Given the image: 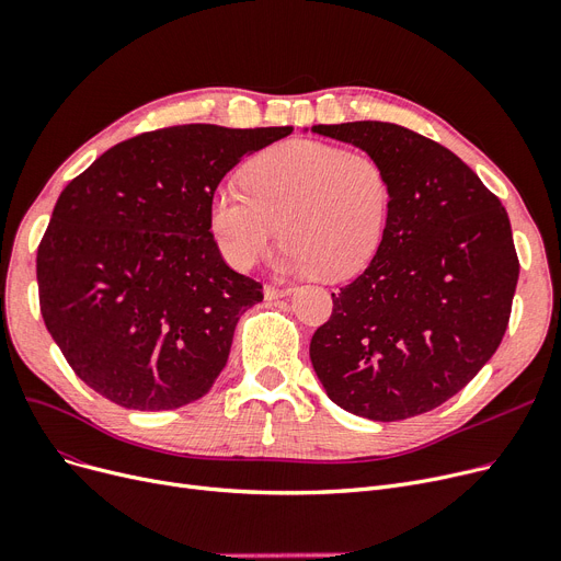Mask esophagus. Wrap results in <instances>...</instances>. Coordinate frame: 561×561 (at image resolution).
Instances as JSON below:
<instances>
[{
    "label": "esophagus",
    "mask_w": 561,
    "mask_h": 561,
    "mask_svg": "<svg viewBox=\"0 0 561 561\" xmlns=\"http://www.w3.org/2000/svg\"><path fill=\"white\" fill-rule=\"evenodd\" d=\"M288 294H290V288H279V286H265L263 288L265 300H277V298H284Z\"/></svg>",
    "instance_id": "1"
}]
</instances>
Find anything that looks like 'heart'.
<instances>
[{"instance_id": "1", "label": "heart", "mask_w": 561, "mask_h": 561, "mask_svg": "<svg viewBox=\"0 0 561 561\" xmlns=\"http://www.w3.org/2000/svg\"><path fill=\"white\" fill-rule=\"evenodd\" d=\"M242 192L220 187L208 225L222 259L250 271L282 227L284 267L339 282L364 271L385 238L392 185L367 151L294 139L254 156L240 174Z\"/></svg>"}]
</instances>
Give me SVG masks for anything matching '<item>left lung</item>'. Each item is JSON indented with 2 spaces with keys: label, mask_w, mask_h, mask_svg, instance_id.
Instances as JSON below:
<instances>
[{
  "label": "left lung",
  "mask_w": 561,
  "mask_h": 561,
  "mask_svg": "<svg viewBox=\"0 0 561 561\" xmlns=\"http://www.w3.org/2000/svg\"><path fill=\"white\" fill-rule=\"evenodd\" d=\"M311 133L376 156L392 185L380 250L332 294L309 357L353 415L397 422L460 392L506 332L520 263L508 215L443 144L382 121Z\"/></svg>",
  "instance_id": "obj_1"
}]
</instances>
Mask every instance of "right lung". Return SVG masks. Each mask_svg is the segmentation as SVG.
<instances>
[{
    "label": "right lung",
    "instance_id": "1",
    "mask_svg": "<svg viewBox=\"0 0 561 561\" xmlns=\"http://www.w3.org/2000/svg\"><path fill=\"white\" fill-rule=\"evenodd\" d=\"M282 128L172 126L105 151L59 194L38 245L47 332L93 392L130 410L202 399L263 286L225 263L208 206Z\"/></svg>",
    "mask_w": 561,
    "mask_h": 561
}]
</instances>
